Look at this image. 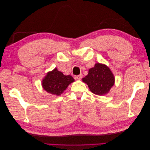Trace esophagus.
I'll use <instances>...</instances> for the list:
<instances>
[{"label":"esophagus","mask_w":150,"mask_h":150,"mask_svg":"<svg viewBox=\"0 0 150 150\" xmlns=\"http://www.w3.org/2000/svg\"><path fill=\"white\" fill-rule=\"evenodd\" d=\"M81 78H82V75H78V76H74V79L76 80H81Z\"/></svg>","instance_id":"34e87169"}]
</instances>
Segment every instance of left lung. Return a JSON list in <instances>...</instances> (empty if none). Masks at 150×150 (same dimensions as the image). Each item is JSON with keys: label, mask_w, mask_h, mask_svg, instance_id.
<instances>
[{"label": "left lung", "mask_w": 150, "mask_h": 150, "mask_svg": "<svg viewBox=\"0 0 150 150\" xmlns=\"http://www.w3.org/2000/svg\"><path fill=\"white\" fill-rule=\"evenodd\" d=\"M82 81L87 84L93 93L104 96L110 91L115 83V78L110 67L104 64L96 63L89 69L88 74Z\"/></svg>", "instance_id": "1"}]
</instances>
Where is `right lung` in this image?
<instances>
[{
  "label": "right lung",
  "mask_w": 150,
  "mask_h": 150,
  "mask_svg": "<svg viewBox=\"0 0 150 150\" xmlns=\"http://www.w3.org/2000/svg\"><path fill=\"white\" fill-rule=\"evenodd\" d=\"M74 82V79L70 75H64L59 71L57 68L47 72L42 80V88L46 92L60 96L71 83Z\"/></svg>",
  "instance_id": "1"
}]
</instances>
